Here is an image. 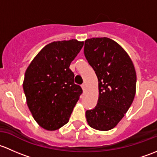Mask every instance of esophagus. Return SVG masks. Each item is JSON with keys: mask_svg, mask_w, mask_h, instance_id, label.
<instances>
[{"mask_svg": "<svg viewBox=\"0 0 157 157\" xmlns=\"http://www.w3.org/2000/svg\"><path fill=\"white\" fill-rule=\"evenodd\" d=\"M82 90L85 91V89H86V85H85V84H82Z\"/></svg>", "mask_w": 157, "mask_h": 157, "instance_id": "1", "label": "esophagus"}]
</instances>
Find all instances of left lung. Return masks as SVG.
I'll return each instance as SVG.
<instances>
[{
    "mask_svg": "<svg viewBox=\"0 0 157 157\" xmlns=\"http://www.w3.org/2000/svg\"><path fill=\"white\" fill-rule=\"evenodd\" d=\"M84 54L99 85L98 103L86 111L87 121L97 130H110L133 102L137 80L133 63L119 44L105 37L87 39Z\"/></svg>",
    "mask_w": 157,
    "mask_h": 157,
    "instance_id": "8db88e82",
    "label": "left lung"
}]
</instances>
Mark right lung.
I'll list each match as a JSON object with an SVG mask.
<instances>
[{"instance_id": "obj_1", "label": "right lung", "mask_w": 157, "mask_h": 157, "mask_svg": "<svg viewBox=\"0 0 157 157\" xmlns=\"http://www.w3.org/2000/svg\"><path fill=\"white\" fill-rule=\"evenodd\" d=\"M83 44L75 39L48 44L25 71L23 90L27 104L44 129L54 131L66 125L82 94L69 66Z\"/></svg>"}]
</instances>
